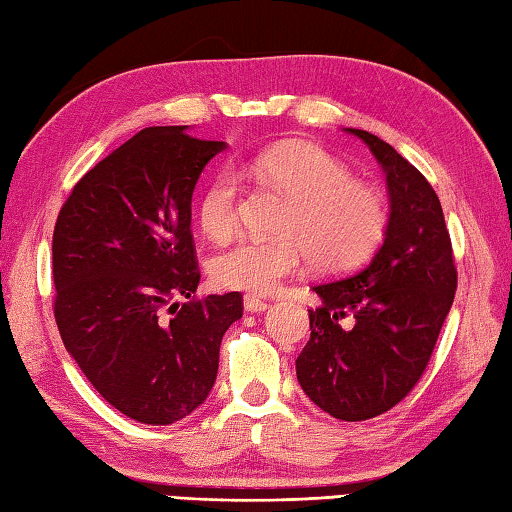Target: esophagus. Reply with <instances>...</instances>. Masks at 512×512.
I'll use <instances>...</instances> for the list:
<instances>
[{"label": "esophagus", "instance_id": "1", "mask_svg": "<svg viewBox=\"0 0 512 512\" xmlns=\"http://www.w3.org/2000/svg\"><path fill=\"white\" fill-rule=\"evenodd\" d=\"M243 305H245V312H252V314L267 312L269 307H272L267 301H260V298H256V296H245Z\"/></svg>", "mask_w": 512, "mask_h": 512}]
</instances>
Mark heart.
<instances>
[{
  "instance_id": "obj_1",
  "label": "heart",
  "mask_w": 512,
  "mask_h": 512,
  "mask_svg": "<svg viewBox=\"0 0 512 512\" xmlns=\"http://www.w3.org/2000/svg\"><path fill=\"white\" fill-rule=\"evenodd\" d=\"M240 173L292 198L278 238H245L214 260L220 287L267 296L312 263L345 272L368 258L388 227L379 191L352 180L343 162L310 142H281L240 162ZM243 185L234 171L209 182L198 205L202 231L223 243L238 227Z\"/></svg>"
}]
</instances>
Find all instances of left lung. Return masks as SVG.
Instances as JSON below:
<instances>
[{"mask_svg": "<svg viewBox=\"0 0 512 512\" xmlns=\"http://www.w3.org/2000/svg\"><path fill=\"white\" fill-rule=\"evenodd\" d=\"M368 144L388 182L383 245L361 272L312 287L310 341L296 359L303 392L341 421H365L406 397L421 379L455 301L457 269L441 202L417 167L388 142Z\"/></svg>", "mask_w": 512, "mask_h": 512, "instance_id": "1", "label": "left lung"}]
</instances>
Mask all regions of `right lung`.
<instances>
[{"mask_svg":"<svg viewBox=\"0 0 512 512\" xmlns=\"http://www.w3.org/2000/svg\"><path fill=\"white\" fill-rule=\"evenodd\" d=\"M225 149L187 127L142 129L77 182L55 223L64 347L115 410L149 426L185 419L209 397L220 341L243 316L238 292L194 296L191 196Z\"/></svg>","mask_w":512,"mask_h":512,"instance_id":"1","label":"right lung"}]
</instances>
